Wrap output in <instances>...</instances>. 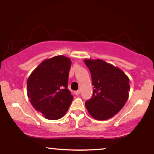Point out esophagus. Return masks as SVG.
Wrapping results in <instances>:
<instances>
[{
  "mask_svg": "<svg viewBox=\"0 0 154 154\" xmlns=\"http://www.w3.org/2000/svg\"><path fill=\"white\" fill-rule=\"evenodd\" d=\"M75 95H78L79 94V93H80V91H79H79H75Z\"/></svg>",
  "mask_w": 154,
  "mask_h": 154,
  "instance_id": "34e87169",
  "label": "esophagus"
}]
</instances>
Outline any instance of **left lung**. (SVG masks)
<instances>
[{
  "label": "left lung",
  "instance_id": "left-lung-1",
  "mask_svg": "<svg viewBox=\"0 0 154 154\" xmlns=\"http://www.w3.org/2000/svg\"><path fill=\"white\" fill-rule=\"evenodd\" d=\"M94 86L93 96L85 102L92 117L106 120L116 115L128 99L130 79L122 70L101 59L84 60Z\"/></svg>",
  "mask_w": 154,
  "mask_h": 154
}]
</instances>
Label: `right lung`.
Masks as SVG:
<instances>
[{
  "mask_svg": "<svg viewBox=\"0 0 154 154\" xmlns=\"http://www.w3.org/2000/svg\"><path fill=\"white\" fill-rule=\"evenodd\" d=\"M71 65L69 57L54 56L42 61L28 77L29 101L45 119H61L71 105L73 96L67 88Z\"/></svg>",
  "mask_w": 154,
  "mask_h": 154,
  "instance_id": "obj_1",
  "label": "right lung"
}]
</instances>
